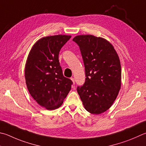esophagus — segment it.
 Returning a JSON list of instances; mask_svg holds the SVG:
<instances>
[{"mask_svg":"<svg viewBox=\"0 0 146 146\" xmlns=\"http://www.w3.org/2000/svg\"><path fill=\"white\" fill-rule=\"evenodd\" d=\"M71 80H72L73 84H75V80H74V78H71Z\"/></svg>","mask_w":146,"mask_h":146,"instance_id":"34e87169","label":"esophagus"}]
</instances>
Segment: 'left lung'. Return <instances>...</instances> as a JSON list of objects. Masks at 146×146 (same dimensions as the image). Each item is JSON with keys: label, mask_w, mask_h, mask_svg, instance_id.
<instances>
[{"label": "left lung", "mask_w": 146, "mask_h": 146, "mask_svg": "<svg viewBox=\"0 0 146 146\" xmlns=\"http://www.w3.org/2000/svg\"><path fill=\"white\" fill-rule=\"evenodd\" d=\"M73 41L80 48L86 76L83 86L77 87L78 94L87 111L100 114L112 105L121 89L120 60L105 39L80 35Z\"/></svg>", "instance_id": "left-lung-1"}]
</instances>
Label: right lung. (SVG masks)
Instances as JSON below:
<instances>
[{
  "mask_svg": "<svg viewBox=\"0 0 146 146\" xmlns=\"http://www.w3.org/2000/svg\"><path fill=\"white\" fill-rule=\"evenodd\" d=\"M71 36L44 37L36 42L28 55L25 77L31 96L47 110L60 107L71 90L73 82L65 77L59 54Z\"/></svg>",
  "mask_w": 146,
  "mask_h": 146,
  "instance_id": "right-lung-1",
  "label": "right lung"
}]
</instances>
